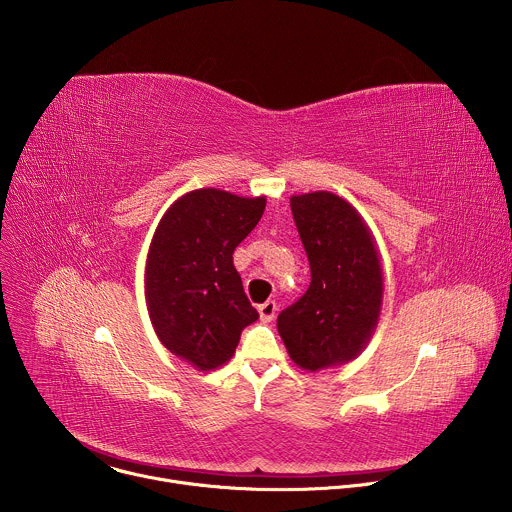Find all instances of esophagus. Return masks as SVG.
<instances>
[{
    "instance_id": "esophagus-1",
    "label": "esophagus",
    "mask_w": 512,
    "mask_h": 512,
    "mask_svg": "<svg viewBox=\"0 0 512 512\" xmlns=\"http://www.w3.org/2000/svg\"><path fill=\"white\" fill-rule=\"evenodd\" d=\"M275 312H277V304L273 300L265 302L259 306V318L261 322H271L275 318Z\"/></svg>"
}]
</instances>
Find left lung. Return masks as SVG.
<instances>
[{
  "mask_svg": "<svg viewBox=\"0 0 512 512\" xmlns=\"http://www.w3.org/2000/svg\"><path fill=\"white\" fill-rule=\"evenodd\" d=\"M312 281L277 316L279 336L304 371L356 358L369 344L383 304V269L375 239L352 204L332 192L291 196Z\"/></svg>",
  "mask_w": 512,
  "mask_h": 512,
  "instance_id": "obj_1",
  "label": "left lung"
}]
</instances>
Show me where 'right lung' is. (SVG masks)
I'll return each mask as SVG.
<instances>
[{
	"label": "right lung",
	"instance_id": "1",
	"mask_svg": "<svg viewBox=\"0 0 512 512\" xmlns=\"http://www.w3.org/2000/svg\"><path fill=\"white\" fill-rule=\"evenodd\" d=\"M265 196L200 188L162 216L145 263V302L162 344L198 371L225 364L259 314L233 265L257 227Z\"/></svg>",
	"mask_w": 512,
	"mask_h": 512
}]
</instances>
